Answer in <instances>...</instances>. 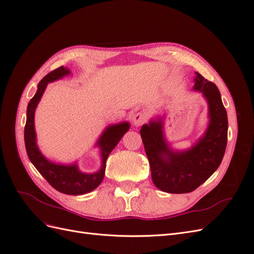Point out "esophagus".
I'll return each mask as SVG.
<instances>
[{
	"label": "esophagus",
	"mask_w": 254,
	"mask_h": 254,
	"mask_svg": "<svg viewBox=\"0 0 254 254\" xmlns=\"http://www.w3.org/2000/svg\"><path fill=\"white\" fill-rule=\"evenodd\" d=\"M146 121H147V115H146L145 113H142V112L135 113V114L133 115V118H132L133 125L136 126V127L143 125Z\"/></svg>",
	"instance_id": "obj_1"
}]
</instances>
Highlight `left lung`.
<instances>
[{"mask_svg":"<svg viewBox=\"0 0 254 254\" xmlns=\"http://www.w3.org/2000/svg\"><path fill=\"white\" fill-rule=\"evenodd\" d=\"M193 90L200 92L209 108V125L190 148L175 150L165 139L163 120L158 117L141 128L151 179L166 193L184 194L196 190L217 170L228 140V117L216 84L195 73Z\"/></svg>","mask_w":254,"mask_h":254,"instance_id":"1","label":"left lung"}]
</instances>
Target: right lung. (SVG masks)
I'll use <instances>...</instances> for the list:
<instances>
[{
    "mask_svg": "<svg viewBox=\"0 0 254 254\" xmlns=\"http://www.w3.org/2000/svg\"><path fill=\"white\" fill-rule=\"evenodd\" d=\"M71 72L67 67L60 66L52 71L38 83V89L34 97L30 99L26 111V124L24 128V141L27 156L30 162L34 164L44 179L51 186L60 193L67 195H82L90 193L95 190L102 183L105 171L106 161L108 159L110 152L121 141L130 128L128 122L119 123V124L109 125L99 136L95 146L101 149L102 165L95 173H82L77 163L60 164L52 162L45 158L37 145V135L35 130V111L38 104L47 89L48 83L61 79L64 76L70 75Z\"/></svg>",
    "mask_w": 254,
    "mask_h": 254,
    "instance_id": "add662e5",
    "label": "right lung"
}]
</instances>
